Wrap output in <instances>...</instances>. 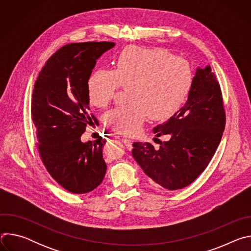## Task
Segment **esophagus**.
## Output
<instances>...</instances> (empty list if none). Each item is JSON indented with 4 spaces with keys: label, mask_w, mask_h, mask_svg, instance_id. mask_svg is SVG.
I'll use <instances>...</instances> for the list:
<instances>
[{
    "label": "esophagus",
    "mask_w": 251,
    "mask_h": 251,
    "mask_svg": "<svg viewBox=\"0 0 251 251\" xmlns=\"http://www.w3.org/2000/svg\"><path fill=\"white\" fill-rule=\"evenodd\" d=\"M122 142L124 143L125 146H126L128 149L131 148L132 144H131V140H130V139H128V138H122Z\"/></svg>",
    "instance_id": "34e87169"
}]
</instances>
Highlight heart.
<instances>
[{"instance_id":"1","label":"heart","mask_w":251,"mask_h":251,"mask_svg":"<svg viewBox=\"0 0 251 251\" xmlns=\"http://www.w3.org/2000/svg\"><path fill=\"white\" fill-rule=\"evenodd\" d=\"M193 85L190 64L163 50L132 47L117 57L113 70L98 69L88 80L91 104L104 107L118 88H128V104L107 112L105 123L123 134L138 133L150 115L164 120L174 115L187 99Z\"/></svg>"}]
</instances>
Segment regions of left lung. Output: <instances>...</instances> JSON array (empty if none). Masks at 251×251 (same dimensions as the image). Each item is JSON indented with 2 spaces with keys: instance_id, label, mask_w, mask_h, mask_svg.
<instances>
[{
  "instance_id": "8db88e82",
  "label": "left lung",
  "mask_w": 251,
  "mask_h": 251,
  "mask_svg": "<svg viewBox=\"0 0 251 251\" xmlns=\"http://www.w3.org/2000/svg\"><path fill=\"white\" fill-rule=\"evenodd\" d=\"M226 113L219 81L209 65L198 67L188 100L168 121L156 126L157 137L169 135L155 149L135 142L132 156L150 183L170 191L191 185L204 171L222 140Z\"/></svg>"
}]
</instances>
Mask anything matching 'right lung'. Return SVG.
<instances>
[{"label": "right lung", "instance_id": "1", "mask_svg": "<svg viewBox=\"0 0 251 251\" xmlns=\"http://www.w3.org/2000/svg\"><path fill=\"white\" fill-rule=\"evenodd\" d=\"M114 43L88 42L62 47L47 61L34 83L31 118L48 172L66 191L86 194L103 181L106 139L83 143L81 135L96 118L89 113L88 80L96 60Z\"/></svg>", "mask_w": 251, "mask_h": 251}]
</instances>
